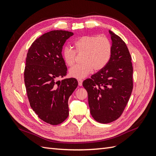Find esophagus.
I'll return each mask as SVG.
<instances>
[{"instance_id":"1","label":"esophagus","mask_w":156,"mask_h":156,"mask_svg":"<svg viewBox=\"0 0 156 156\" xmlns=\"http://www.w3.org/2000/svg\"><path fill=\"white\" fill-rule=\"evenodd\" d=\"M78 84H79V86H82V84H83V80L82 79H78Z\"/></svg>"}]
</instances>
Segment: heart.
I'll use <instances>...</instances> for the list:
<instances>
[{
	"mask_svg": "<svg viewBox=\"0 0 156 156\" xmlns=\"http://www.w3.org/2000/svg\"><path fill=\"white\" fill-rule=\"evenodd\" d=\"M73 45L77 53L84 52L83 64H77L70 68L69 75L75 79H83L90 73L93 69L100 70L109 61L112 45L110 40L104 36H83L75 40ZM62 57L69 66L75 62V52L66 47L62 50Z\"/></svg>",
	"mask_w": 156,
	"mask_h": 156,
	"instance_id": "obj_1",
	"label": "heart"
}]
</instances>
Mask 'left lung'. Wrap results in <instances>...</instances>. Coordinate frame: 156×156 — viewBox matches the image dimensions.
Listing matches in <instances>:
<instances>
[{
  "label": "left lung",
  "instance_id": "1",
  "mask_svg": "<svg viewBox=\"0 0 156 156\" xmlns=\"http://www.w3.org/2000/svg\"><path fill=\"white\" fill-rule=\"evenodd\" d=\"M111 58L100 72L83 83L88 92L90 113L94 120L108 124L119 119L133 89V66L125 42L111 30Z\"/></svg>",
  "mask_w": 156,
  "mask_h": 156
}]
</instances>
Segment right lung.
Returning a JSON list of instances; mask_svg holds the SVG:
<instances>
[{"instance_id": "add662e5", "label": "right lung", "mask_w": 156, "mask_h": 156, "mask_svg": "<svg viewBox=\"0 0 156 156\" xmlns=\"http://www.w3.org/2000/svg\"><path fill=\"white\" fill-rule=\"evenodd\" d=\"M73 34L65 30L45 33L33 42L27 55L24 78L30 107L41 120L51 125L67 119L68 99L78 85L74 78L56 82L67 74L62 50Z\"/></svg>"}]
</instances>
